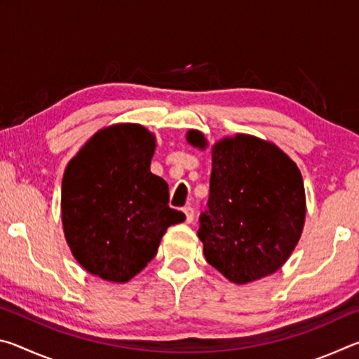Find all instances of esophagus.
I'll use <instances>...</instances> for the list:
<instances>
[{"mask_svg":"<svg viewBox=\"0 0 359 359\" xmlns=\"http://www.w3.org/2000/svg\"><path fill=\"white\" fill-rule=\"evenodd\" d=\"M184 214H185V222L191 223L194 218V209L191 208V205H187V208H184Z\"/></svg>","mask_w":359,"mask_h":359,"instance_id":"obj_1","label":"esophagus"}]
</instances>
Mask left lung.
Segmentation results:
<instances>
[{
    "label": "left lung",
    "instance_id": "8db88e82",
    "mask_svg": "<svg viewBox=\"0 0 359 359\" xmlns=\"http://www.w3.org/2000/svg\"><path fill=\"white\" fill-rule=\"evenodd\" d=\"M187 137L205 145L199 131ZM304 218L302 175L280 149L247 135L215 144L208 210L198 229L210 266L239 285L274 274L294 250Z\"/></svg>",
    "mask_w": 359,
    "mask_h": 359
}]
</instances>
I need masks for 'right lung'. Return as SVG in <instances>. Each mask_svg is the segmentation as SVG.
I'll use <instances>...</instances> for the list:
<instances>
[{
    "label": "right lung",
    "instance_id": "obj_1",
    "mask_svg": "<svg viewBox=\"0 0 359 359\" xmlns=\"http://www.w3.org/2000/svg\"><path fill=\"white\" fill-rule=\"evenodd\" d=\"M155 137L141 125L101 130L63 175L62 217L74 258L90 274L128 282L154 259L163 234L185 220L150 172Z\"/></svg>",
    "mask_w": 359,
    "mask_h": 359
}]
</instances>
